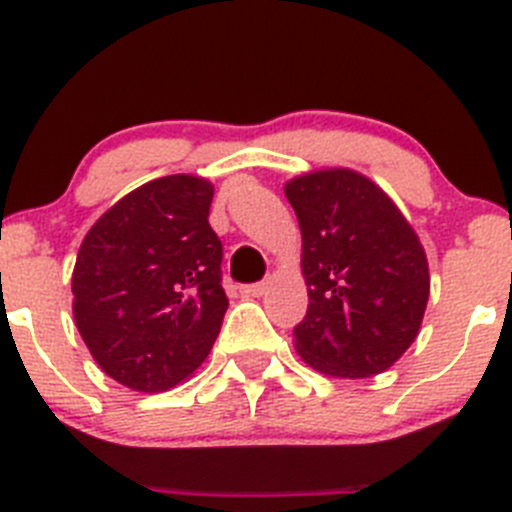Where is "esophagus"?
<instances>
[{
	"label": "esophagus",
	"instance_id": "obj_1",
	"mask_svg": "<svg viewBox=\"0 0 512 512\" xmlns=\"http://www.w3.org/2000/svg\"><path fill=\"white\" fill-rule=\"evenodd\" d=\"M266 289H269V286H266V281H261V284H248V286H243L241 294H243V296H264Z\"/></svg>",
	"mask_w": 512,
	"mask_h": 512
}]
</instances>
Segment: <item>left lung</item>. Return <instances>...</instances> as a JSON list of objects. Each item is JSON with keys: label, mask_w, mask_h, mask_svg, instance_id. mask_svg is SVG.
Wrapping results in <instances>:
<instances>
[{"label": "left lung", "mask_w": 512, "mask_h": 512, "mask_svg": "<svg viewBox=\"0 0 512 512\" xmlns=\"http://www.w3.org/2000/svg\"><path fill=\"white\" fill-rule=\"evenodd\" d=\"M309 309L294 347L329 377L387 372L420 334L430 299L427 256L415 228L367 175L326 168L291 178Z\"/></svg>", "instance_id": "left-lung-1"}]
</instances>
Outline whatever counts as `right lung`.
<instances>
[{
	"mask_svg": "<svg viewBox=\"0 0 512 512\" xmlns=\"http://www.w3.org/2000/svg\"><path fill=\"white\" fill-rule=\"evenodd\" d=\"M213 186L165 175L107 208L72 271V314L92 359L135 392H165L211 352L228 309Z\"/></svg>",
	"mask_w": 512,
	"mask_h": 512,
	"instance_id": "obj_1",
	"label": "right lung"
}]
</instances>
